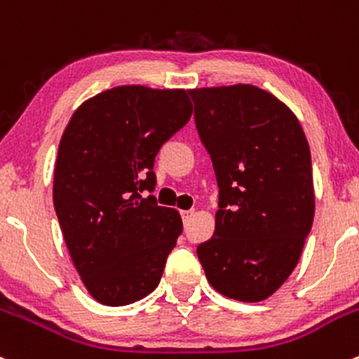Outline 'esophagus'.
<instances>
[{"label": "esophagus", "mask_w": 359, "mask_h": 359, "mask_svg": "<svg viewBox=\"0 0 359 359\" xmlns=\"http://www.w3.org/2000/svg\"><path fill=\"white\" fill-rule=\"evenodd\" d=\"M180 215H182V220L184 222H189V218L192 217V215H194V211H192V210H184V211H180Z\"/></svg>", "instance_id": "obj_1"}]
</instances>
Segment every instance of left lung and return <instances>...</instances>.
<instances>
[{
  "instance_id": "obj_1",
  "label": "left lung",
  "mask_w": 359,
  "mask_h": 359,
  "mask_svg": "<svg viewBox=\"0 0 359 359\" xmlns=\"http://www.w3.org/2000/svg\"><path fill=\"white\" fill-rule=\"evenodd\" d=\"M218 182L215 233L198 246L211 287L266 299L296 269L315 217L311 154L299 120L251 84L191 89Z\"/></svg>"
}]
</instances>
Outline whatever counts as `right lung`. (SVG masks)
Here are the masks:
<instances>
[{
	"label": "right lung",
	"instance_id": "1",
	"mask_svg": "<svg viewBox=\"0 0 359 359\" xmlns=\"http://www.w3.org/2000/svg\"><path fill=\"white\" fill-rule=\"evenodd\" d=\"M184 89L118 86L84 101L62 135L53 203L82 284L97 303L126 306L153 292L182 233L158 206L154 158L189 122Z\"/></svg>",
	"mask_w": 359,
	"mask_h": 359
}]
</instances>
